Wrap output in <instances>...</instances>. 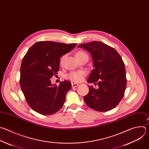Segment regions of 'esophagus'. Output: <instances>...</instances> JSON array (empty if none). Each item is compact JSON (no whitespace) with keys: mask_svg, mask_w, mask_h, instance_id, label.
Instances as JSON below:
<instances>
[{"mask_svg":"<svg viewBox=\"0 0 149 149\" xmlns=\"http://www.w3.org/2000/svg\"><path fill=\"white\" fill-rule=\"evenodd\" d=\"M78 86H79V84H78L77 83H72V87H77Z\"/></svg>","mask_w":149,"mask_h":149,"instance_id":"34e87169","label":"esophagus"}]
</instances>
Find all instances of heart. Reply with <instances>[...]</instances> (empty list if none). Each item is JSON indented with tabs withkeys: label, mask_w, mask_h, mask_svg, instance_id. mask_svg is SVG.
Here are the masks:
<instances>
[{
	"label": "heart",
	"mask_w": 149,
	"mask_h": 149,
	"mask_svg": "<svg viewBox=\"0 0 149 149\" xmlns=\"http://www.w3.org/2000/svg\"><path fill=\"white\" fill-rule=\"evenodd\" d=\"M76 56H77V57L79 59L81 57H82L83 56H87V54L83 51H79L76 53ZM66 55L65 54V55L62 56V57L61 58V60H60L61 65H62L63 63L65 58H66ZM86 74H87L86 71H85L84 70H78V71H73V72H70L67 75L66 77L73 82H80L83 80L84 77L86 76Z\"/></svg>",
	"instance_id": "1"
}]
</instances>
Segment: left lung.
<instances>
[{
  "label": "left lung",
  "mask_w": 149,
  "mask_h": 149,
  "mask_svg": "<svg viewBox=\"0 0 149 149\" xmlns=\"http://www.w3.org/2000/svg\"><path fill=\"white\" fill-rule=\"evenodd\" d=\"M91 53L93 68L87 82L97 83L99 88L89 86L84 101L91 109L107 111L118 105L124 96L126 87L125 63L120 55L113 47L94 41L78 46Z\"/></svg>",
  "instance_id": "1"
}]
</instances>
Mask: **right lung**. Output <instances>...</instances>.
Returning <instances> with one entry per match:
<instances>
[{"mask_svg": "<svg viewBox=\"0 0 149 149\" xmlns=\"http://www.w3.org/2000/svg\"><path fill=\"white\" fill-rule=\"evenodd\" d=\"M76 45L40 41L35 43L24 56L20 85L27 104L35 111L50 115L62 107L72 84L65 80L58 86L52 85L50 79L57 74L60 58Z\"/></svg>", "mask_w": 149, "mask_h": 149, "instance_id": "right-lung-1", "label": "right lung"}]
</instances>
